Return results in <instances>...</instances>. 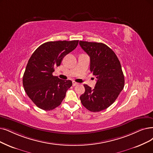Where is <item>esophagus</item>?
Masks as SVG:
<instances>
[{
  "label": "esophagus",
  "mask_w": 153,
  "mask_h": 153,
  "mask_svg": "<svg viewBox=\"0 0 153 153\" xmlns=\"http://www.w3.org/2000/svg\"><path fill=\"white\" fill-rule=\"evenodd\" d=\"M78 85V83H76L74 81L73 82V86H76V85Z\"/></svg>",
  "instance_id": "obj_1"
}]
</instances>
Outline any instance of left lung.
Wrapping results in <instances>:
<instances>
[{
    "label": "left lung",
    "instance_id": "8db88e82",
    "mask_svg": "<svg viewBox=\"0 0 153 153\" xmlns=\"http://www.w3.org/2000/svg\"><path fill=\"white\" fill-rule=\"evenodd\" d=\"M81 48L90 58V71L97 78L95 88L84 85L85 91L80 99L91 112L106 109L117 99L124 87V76L115 53L102 42L80 41Z\"/></svg>",
    "mask_w": 153,
    "mask_h": 153
}]
</instances>
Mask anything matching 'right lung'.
Segmentation results:
<instances>
[{
	"mask_svg": "<svg viewBox=\"0 0 153 153\" xmlns=\"http://www.w3.org/2000/svg\"><path fill=\"white\" fill-rule=\"evenodd\" d=\"M78 40L50 41L39 46L29 58L24 71V90L34 104L44 111H51L62 103L72 85L53 75L65 56L74 50Z\"/></svg>",
	"mask_w": 153,
	"mask_h": 153,
	"instance_id": "add662e5",
	"label": "right lung"
}]
</instances>
